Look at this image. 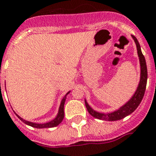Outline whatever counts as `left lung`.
I'll return each instance as SVG.
<instances>
[{"label":"left lung","mask_w":156,"mask_h":156,"mask_svg":"<svg viewBox=\"0 0 156 156\" xmlns=\"http://www.w3.org/2000/svg\"><path fill=\"white\" fill-rule=\"evenodd\" d=\"M133 38L135 43H136V45H137V51H138V55H139L140 66H141V76H140V82H139V87L133 94V96L132 97L131 100L128 101L127 104L124 105L123 106H122L119 110H117L116 112L108 113V114L100 113V112L94 111L85 101L86 108L88 110L89 113L97 119L104 120V121H117V120L122 119V118L126 117L134 112L142 101L143 97L144 95V92H145V89H146L147 78H148L146 62H145V58L143 55L142 51H141V48H140L139 41L135 36H133Z\"/></svg>","instance_id":"obj_1"}]
</instances>
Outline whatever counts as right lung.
<instances>
[{
	"instance_id": "obj_1",
	"label": "right lung",
	"mask_w": 156,
	"mask_h": 156,
	"mask_svg": "<svg viewBox=\"0 0 156 156\" xmlns=\"http://www.w3.org/2000/svg\"><path fill=\"white\" fill-rule=\"evenodd\" d=\"M69 92L67 94H68ZM67 94L64 96V98L62 99V101L61 102V105H60L59 108V112H58V114L57 116L55 117V119L52 120L51 122H49L47 123H44V124H38V123H34V122H28V121H25L23 118H21L19 116H17V117L19 119L21 120L22 122H23L25 124L29 125V126H31L33 127H35V128H50V127H54L58 126L62 122L63 118H64V104H65V101H66V97H67Z\"/></svg>"
}]
</instances>
